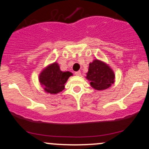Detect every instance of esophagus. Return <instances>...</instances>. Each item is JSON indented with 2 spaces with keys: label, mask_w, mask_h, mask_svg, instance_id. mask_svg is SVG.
I'll return each mask as SVG.
<instances>
[{
  "label": "esophagus",
  "mask_w": 149,
  "mask_h": 149,
  "mask_svg": "<svg viewBox=\"0 0 149 149\" xmlns=\"http://www.w3.org/2000/svg\"><path fill=\"white\" fill-rule=\"evenodd\" d=\"M75 74L77 75V76H80V75H81V72H80V71H76V72H75Z\"/></svg>",
  "instance_id": "obj_1"
}]
</instances>
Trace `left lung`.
Instances as JSON below:
<instances>
[{
    "label": "left lung",
    "instance_id": "8db88e82",
    "mask_svg": "<svg viewBox=\"0 0 149 149\" xmlns=\"http://www.w3.org/2000/svg\"><path fill=\"white\" fill-rule=\"evenodd\" d=\"M86 78L90 82L92 88L102 90L111 86L115 80V74L106 63L95 59L89 64Z\"/></svg>",
    "mask_w": 149,
    "mask_h": 149
}]
</instances>
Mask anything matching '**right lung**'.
Here are the masks:
<instances>
[{
  "label": "right lung",
  "mask_w": 149,
  "mask_h": 149,
  "mask_svg": "<svg viewBox=\"0 0 149 149\" xmlns=\"http://www.w3.org/2000/svg\"><path fill=\"white\" fill-rule=\"evenodd\" d=\"M72 73L63 72L57 63L49 64L39 75V81L44 90L49 94H57L64 89V84Z\"/></svg>",
  "instance_id": "obj_1"
}]
</instances>
